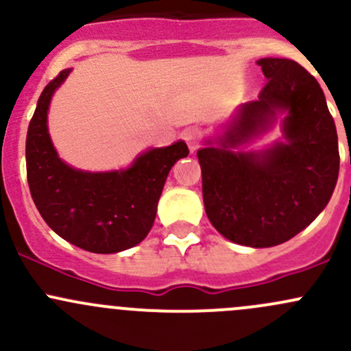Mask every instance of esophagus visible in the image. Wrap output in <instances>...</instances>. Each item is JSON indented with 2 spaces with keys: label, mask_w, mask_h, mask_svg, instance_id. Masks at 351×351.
I'll use <instances>...</instances> for the list:
<instances>
[{
  "label": "esophagus",
  "mask_w": 351,
  "mask_h": 351,
  "mask_svg": "<svg viewBox=\"0 0 351 351\" xmlns=\"http://www.w3.org/2000/svg\"><path fill=\"white\" fill-rule=\"evenodd\" d=\"M183 139H185L186 144H189L190 153H195L198 147H200V130L189 129L185 134H183Z\"/></svg>",
  "instance_id": "esophagus-1"
}]
</instances>
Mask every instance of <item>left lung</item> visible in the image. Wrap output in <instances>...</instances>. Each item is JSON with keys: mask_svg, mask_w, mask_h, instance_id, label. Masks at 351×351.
Wrapping results in <instances>:
<instances>
[{"mask_svg": "<svg viewBox=\"0 0 351 351\" xmlns=\"http://www.w3.org/2000/svg\"><path fill=\"white\" fill-rule=\"evenodd\" d=\"M267 84L239 108L219 146L198 149L208 221L229 241L277 246L306 229L328 205L339 171L338 136L319 83L290 59H260ZM287 111V143L241 154Z\"/></svg>", "mask_w": 351, "mask_h": 351, "instance_id": "1", "label": "left lung"}]
</instances>
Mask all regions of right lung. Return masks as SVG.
Returning a JSON list of instances; mask_svg holds the SVG:
<instances>
[{
  "label": "right lung",
  "instance_id": "right-lung-1",
  "mask_svg": "<svg viewBox=\"0 0 351 351\" xmlns=\"http://www.w3.org/2000/svg\"><path fill=\"white\" fill-rule=\"evenodd\" d=\"M71 69L44 88L27 132V180L49 228L81 250L117 253L149 234L168 173L189 156L183 141L151 149L125 171L84 173L59 159L47 132V110Z\"/></svg>",
  "mask_w": 351,
  "mask_h": 351
}]
</instances>
